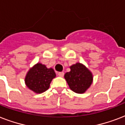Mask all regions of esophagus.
Here are the masks:
<instances>
[{"mask_svg": "<svg viewBox=\"0 0 125 125\" xmlns=\"http://www.w3.org/2000/svg\"><path fill=\"white\" fill-rule=\"evenodd\" d=\"M58 76H60V77H63V75H64V73L63 72H60L58 73Z\"/></svg>", "mask_w": 125, "mask_h": 125, "instance_id": "34e87169", "label": "esophagus"}]
</instances>
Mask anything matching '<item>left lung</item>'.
<instances>
[{
	"label": "left lung",
	"instance_id": "1",
	"mask_svg": "<svg viewBox=\"0 0 125 125\" xmlns=\"http://www.w3.org/2000/svg\"><path fill=\"white\" fill-rule=\"evenodd\" d=\"M70 69V71L64 75L70 89L76 93H85L93 83L92 73L80 63L72 65Z\"/></svg>",
	"mask_w": 125,
	"mask_h": 125
}]
</instances>
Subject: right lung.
<instances>
[{
	"instance_id": "add662e5",
	"label": "right lung",
	"mask_w": 125,
	"mask_h": 125,
	"mask_svg": "<svg viewBox=\"0 0 125 125\" xmlns=\"http://www.w3.org/2000/svg\"><path fill=\"white\" fill-rule=\"evenodd\" d=\"M55 77L56 73L52 68H47L45 65L38 63L29 69L24 82L28 89L34 93H42L49 89Z\"/></svg>"
}]
</instances>
